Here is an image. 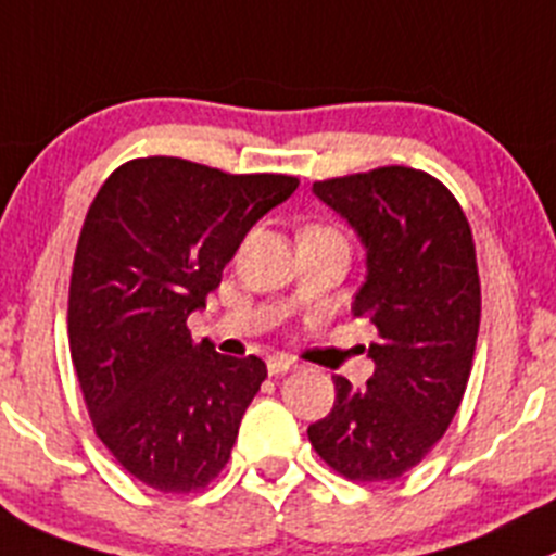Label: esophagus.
<instances>
[{
  "mask_svg": "<svg viewBox=\"0 0 556 556\" xmlns=\"http://www.w3.org/2000/svg\"><path fill=\"white\" fill-rule=\"evenodd\" d=\"M295 369H299V364H295L293 358H288V355H277V358H268V375H271V377L288 375V371H295Z\"/></svg>",
  "mask_w": 556,
  "mask_h": 556,
  "instance_id": "1",
  "label": "esophagus"
}]
</instances>
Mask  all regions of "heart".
<instances>
[{"mask_svg":"<svg viewBox=\"0 0 556 556\" xmlns=\"http://www.w3.org/2000/svg\"><path fill=\"white\" fill-rule=\"evenodd\" d=\"M306 230H320V225H309V228H304L301 233H306Z\"/></svg>","mask_w":556,"mask_h":556,"instance_id":"heart-1","label":"heart"}]
</instances>
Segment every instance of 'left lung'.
Wrapping results in <instances>:
<instances>
[{
	"label": "left lung",
	"instance_id": "1",
	"mask_svg": "<svg viewBox=\"0 0 556 556\" xmlns=\"http://www.w3.org/2000/svg\"><path fill=\"white\" fill-rule=\"evenodd\" d=\"M366 247L353 317L377 328L364 388L333 377L337 399L306 429L312 448L348 481H393L413 470L454 421L481 326V279L470 223L427 170L386 165L315 181Z\"/></svg>",
	"mask_w": 556,
	"mask_h": 556
}]
</instances>
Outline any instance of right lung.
Wrapping results in <instances>:
<instances>
[{
	"mask_svg": "<svg viewBox=\"0 0 556 556\" xmlns=\"http://www.w3.org/2000/svg\"><path fill=\"white\" fill-rule=\"evenodd\" d=\"M295 187L285 174L138 157L108 176L86 212L70 355L97 438L157 492H201L228 465L268 371L257 355L228 358L195 342L187 317L206 306L252 225Z\"/></svg>",
	"mask_w": 556,
	"mask_h": 556,
	"instance_id": "1",
	"label": "right lung"
}]
</instances>
